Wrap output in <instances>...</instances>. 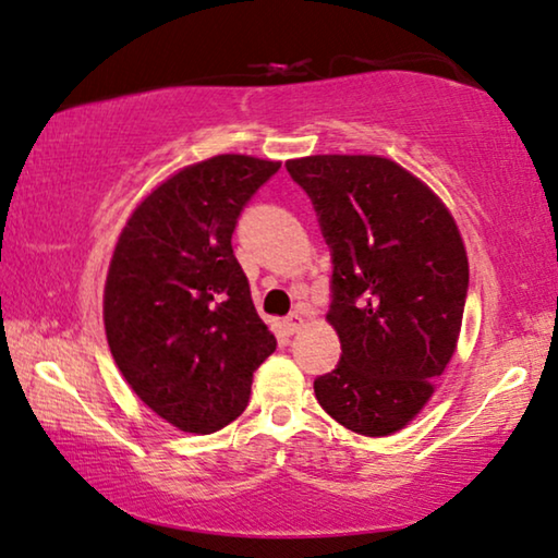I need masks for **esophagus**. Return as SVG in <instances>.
Masks as SVG:
<instances>
[{
  "instance_id": "1",
  "label": "esophagus",
  "mask_w": 558,
  "mask_h": 558,
  "mask_svg": "<svg viewBox=\"0 0 558 558\" xmlns=\"http://www.w3.org/2000/svg\"><path fill=\"white\" fill-rule=\"evenodd\" d=\"M302 324H304V314L296 308V312H291L287 319H284V329L289 333H294V331H299V327H302Z\"/></svg>"
}]
</instances>
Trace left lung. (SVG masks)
Masks as SVG:
<instances>
[{
  "mask_svg": "<svg viewBox=\"0 0 558 558\" xmlns=\"http://www.w3.org/2000/svg\"><path fill=\"white\" fill-rule=\"evenodd\" d=\"M331 252L327 319L341 341L316 376L322 409L364 436L407 426L457 349L469 262L451 214L384 157L319 154L287 161Z\"/></svg>",
  "mask_w": 558,
  "mask_h": 558,
  "instance_id": "8db88e82",
  "label": "left lung"
}]
</instances>
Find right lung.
I'll return each mask as SVG.
<instances>
[{
	"label": "right lung",
	"instance_id": "add662e5",
	"mask_svg": "<svg viewBox=\"0 0 558 558\" xmlns=\"http://www.w3.org/2000/svg\"><path fill=\"white\" fill-rule=\"evenodd\" d=\"M279 161L221 154L144 199L119 236L105 287L111 356L144 404L209 434L242 414L277 349L231 250L246 204Z\"/></svg>",
	"mask_w": 558,
	"mask_h": 558
}]
</instances>
